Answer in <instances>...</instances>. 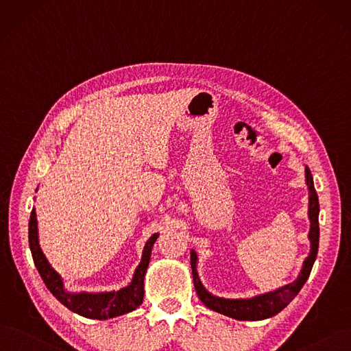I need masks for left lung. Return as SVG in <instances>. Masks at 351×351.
Returning <instances> with one entry per match:
<instances>
[{"mask_svg":"<svg viewBox=\"0 0 351 351\" xmlns=\"http://www.w3.org/2000/svg\"><path fill=\"white\" fill-rule=\"evenodd\" d=\"M305 180L309 191L308 217L311 221V228H309L308 239L311 241V252L305 258L302 270L300 276H298V279L293 280L292 283L285 285V287L276 291L257 295V296L249 298V300H226V298H218L210 293L204 288V285L201 283V279L197 271V262H198L197 252L191 250V267H192L193 285H195L197 293L205 306H208L210 309L215 311V313H219L234 319L261 321V319H266L279 314L280 311L298 295V292L301 291L304 283L309 278L311 269L314 266L317 253H318V241H319V226H318L319 202L314 188V179H313V175H311L308 166H305Z\"/></svg>","mask_w":351,"mask_h":351,"instance_id":"obj_1","label":"left lung"}]
</instances>
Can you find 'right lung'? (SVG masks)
I'll return each mask as SVG.
<instances>
[{
    "label": "right lung",
    "mask_w": 351,
    "mask_h": 351,
    "mask_svg": "<svg viewBox=\"0 0 351 351\" xmlns=\"http://www.w3.org/2000/svg\"><path fill=\"white\" fill-rule=\"evenodd\" d=\"M159 234H153L143 249L141 262L137 266L134 276L130 282L128 287L114 291V292H101V293H72L68 292L63 287V279L58 271L50 266L46 256L42 252L40 244H38V230H37V217L36 210H32L30 223H29V243L34 265L40 274L43 282L46 283L47 289L53 293L56 300L69 308L73 313L90 319H108L119 317L127 313H132L143 302V295H145V275L150 262L152 247L154 241L158 240Z\"/></svg>",
    "instance_id": "obj_1"
}]
</instances>
